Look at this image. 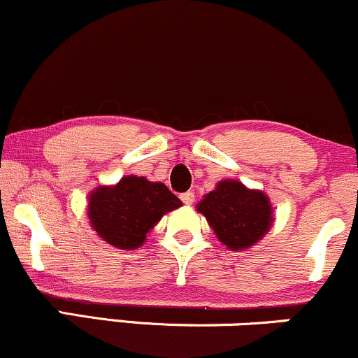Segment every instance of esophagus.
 <instances>
[{"label": "esophagus", "mask_w": 358, "mask_h": 358, "mask_svg": "<svg viewBox=\"0 0 358 358\" xmlns=\"http://www.w3.org/2000/svg\"><path fill=\"white\" fill-rule=\"evenodd\" d=\"M180 199H182V203L186 206H192L194 204V192L191 191L184 192V194H180Z\"/></svg>", "instance_id": "esophagus-1"}]
</instances>
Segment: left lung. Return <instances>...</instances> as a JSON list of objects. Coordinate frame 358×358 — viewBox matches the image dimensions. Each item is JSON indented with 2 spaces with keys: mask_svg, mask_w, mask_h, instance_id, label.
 Wrapping results in <instances>:
<instances>
[{
  "mask_svg": "<svg viewBox=\"0 0 358 358\" xmlns=\"http://www.w3.org/2000/svg\"><path fill=\"white\" fill-rule=\"evenodd\" d=\"M214 234L229 251L255 246L271 229L273 206L268 194L246 187L241 180L224 179L196 204Z\"/></svg>",
  "mask_w": 358,
  "mask_h": 358,
  "instance_id": "1",
  "label": "left lung"
}]
</instances>
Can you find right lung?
<instances>
[{
  "instance_id": "right-lung-1",
  "label": "right lung",
  "mask_w": 358,
  "mask_h": 358,
  "mask_svg": "<svg viewBox=\"0 0 358 358\" xmlns=\"http://www.w3.org/2000/svg\"><path fill=\"white\" fill-rule=\"evenodd\" d=\"M182 206L166 184L124 176L112 186H96L88 194L87 216L92 229L107 245L132 251L145 243L164 214Z\"/></svg>"
}]
</instances>
